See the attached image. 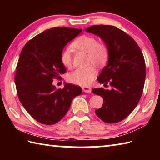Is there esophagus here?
<instances>
[{
    "instance_id": "esophagus-1",
    "label": "esophagus",
    "mask_w": 160,
    "mask_h": 160,
    "mask_svg": "<svg viewBox=\"0 0 160 160\" xmlns=\"http://www.w3.org/2000/svg\"><path fill=\"white\" fill-rule=\"evenodd\" d=\"M82 89L83 92H91V88L90 87H87V86H83L82 87Z\"/></svg>"
}]
</instances>
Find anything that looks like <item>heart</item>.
<instances>
[{
  "label": "heart",
  "instance_id": "b5f03b06",
  "mask_svg": "<svg viewBox=\"0 0 160 160\" xmlns=\"http://www.w3.org/2000/svg\"><path fill=\"white\" fill-rule=\"evenodd\" d=\"M72 47L88 53V63L100 66L106 63L109 57V50L106 44L99 43L96 37L91 35H82L72 43ZM61 61L70 68L72 65V55L70 48H65L61 53ZM97 75V70L92 66L78 68L68 75L71 83L81 86L90 85Z\"/></svg>",
  "mask_w": 160,
  "mask_h": 160
}]
</instances>
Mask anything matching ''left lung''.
Instances as JSON below:
<instances>
[{
	"label": "left lung",
	"mask_w": 160,
	"mask_h": 160,
	"mask_svg": "<svg viewBox=\"0 0 160 160\" xmlns=\"http://www.w3.org/2000/svg\"><path fill=\"white\" fill-rule=\"evenodd\" d=\"M85 31L101 38L109 50L107 65L97 80L106 88L109 84L111 89H92L104 100L95 113L107 123H118L134 110L141 97L146 75L144 56L135 40L114 26L94 25Z\"/></svg>",
	"instance_id": "8db88e82"
}]
</instances>
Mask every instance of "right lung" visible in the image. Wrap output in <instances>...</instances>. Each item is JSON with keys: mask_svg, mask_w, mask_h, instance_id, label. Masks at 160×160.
Masks as SVG:
<instances>
[{"mask_svg": "<svg viewBox=\"0 0 160 160\" xmlns=\"http://www.w3.org/2000/svg\"><path fill=\"white\" fill-rule=\"evenodd\" d=\"M81 29L53 28L37 35L22 50L16 67L15 82L22 104L38 122L53 125L66 114L75 97L82 89L65 84L56 89L53 79L66 72L61 53L68 43L82 32Z\"/></svg>", "mask_w": 160, "mask_h": 160, "instance_id": "right-lung-1", "label": "right lung"}]
</instances>
